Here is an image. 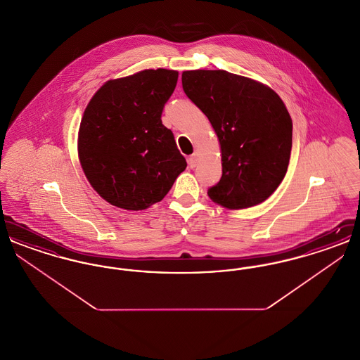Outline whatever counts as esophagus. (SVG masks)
<instances>
[{
  "mask_svg": "<svg viewBox=\"0 0 360 360\" xmlns=\"http://www.w3.org/2000/svg\"><path fill=\"white\" fill-rule=\"evenodd\" d=\"M197 162H198V154L194 153V154L190 155L188 159V167L190 169H194L197 166Z\"/></svg>",
  "mask_w": 360,
  "mask_h": 360,
  "instance_id": "obj_1",
  "label": "esophagus"
}]
</instances>
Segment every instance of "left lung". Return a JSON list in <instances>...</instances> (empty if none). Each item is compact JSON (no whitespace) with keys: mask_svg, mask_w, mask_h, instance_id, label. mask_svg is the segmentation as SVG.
Masks as SVG:
<instances>
[{"mask_svg":"<svg viewBox=\"0 0 360 360\" xmlns=\"http://www.w3.org/2000/svg\"><path fill=\"white\" fill-rule=\"evenodd\" d=\"M182 87L221 146L223 175L209 197L229 209L267 200L285 178L292 144V121L279 96L224 70L184 71Z\"/></svg>","mask_w":360,"mask_h":360,"instance_id":"8db88e82","label":"left lung"}]
</instances>
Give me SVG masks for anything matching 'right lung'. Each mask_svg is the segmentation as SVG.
I'll return each mask as SVG.
<instances>
[{
	"mask_svg": "<svg viewBox=\"0 0 360 360\" xmlns=\"http://www.w3.org/2000/svg\"><path fill=\"white\" fill-rule=\"evenodd\" d=\"M178 71L144 70L108 81L86 106L78 154L86 178L112 205L143 210L162 201L188 166L162 124Z\"/></svg>",
	"mask_w": 360,
	"mask_h": 360,
	"instance_id": "right-lung-1",
	"label": "right lung"
}]
</instances>
